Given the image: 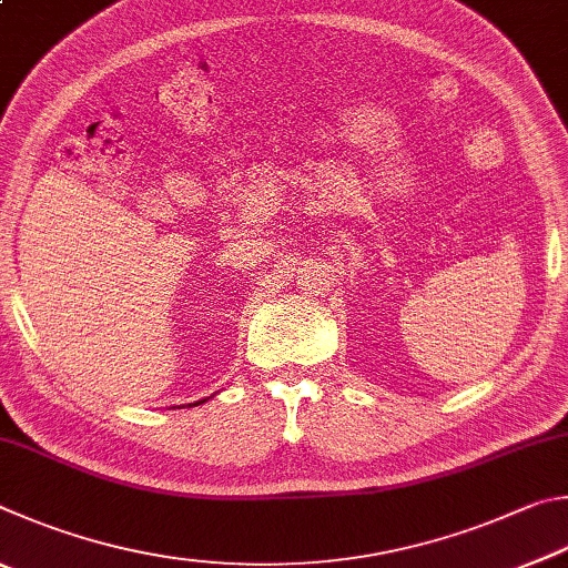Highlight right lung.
Wrapping results in <instances>:
<instances>
[{
  "label": "right lung",
  "instance_id": "obj_1",
  "mask_svg": "<svg viewBox=\"0 0 568 568\" xmlns=\"http://www.w3.org/2000/svg\"><path fill=\"white\" fill-rule=\"evenodd\" d=\"M196 404H199V402H196Z\"/></svg>",
  "mask_w": 568,
  "mask_h": 568
}]
</instances>
